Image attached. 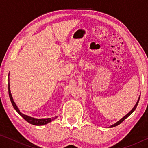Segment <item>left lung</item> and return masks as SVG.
Returning <instances> with one entry per match:
<instances>
[{
	"mask_svg": "<svg viewBox=\"0 0 148 148\" xmlns=\"http://www.w3.org/2000/svg\"><path fill=\"white\" fill-rule=\"evenodd\" d=\"M140 96L139 97V98H138V101H137V102H136V104L134 105V106L133 107V108H132L131 111H130L128 114H127V115H125V116L123 117H122V118L121 119H119L118 121H117L116 123H114V124H113V125H110V126L109 127L110 128H112V127H116V126H117V125H119L120 123H121L124 121V120L125 119H127V117H128L130 115H131L132 112H133L134 110H135V109L136 108V106H137V105H138V102H139V100H140Z\"/></svg>",
	"mask_w": 148,
	"mask_h": 148,
	"instance_id": "left-lung-1",
	"label": "left lung"
}]
</instances>
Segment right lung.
<instances>
[{"label":"right lung","instance_id":"add662e5","mask_svg":"<svg viewBox=\"0 0 148 148\" xmlns=\"http://www.w3.org/2000/svg\"><path fill=\"white\" fill-rule=\"evenodd\" d=\"M10 75V73L8 74V76ZM8 93H9V97H10V101L12 105H13V106L14 108V109L16 110V112L18 113L20 116H21L22 117H23V118L26 120L27 122H29V123H31L32 125H37V126H40V125H46L49 123L51 121H53V120L56 119L57 116L56 117H52V118H42V119H38V118H34V117H30L29 116H27V115H25L23 114H22L21 112H20L19 109L18 108V107L17 106V105L15 103V102L14 101V99H13V97L12 96V93H11V91H10V82L8 83Z\"/></svg>","mask_w":148,"mask_h":148}]
</instances>
